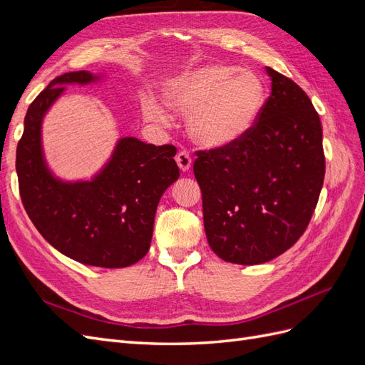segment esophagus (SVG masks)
Instances as JSON below:
<instances>
[{
    "instance_id": "obj_1",
    "label": "esophagus",
    "mask_w": 365,
    "mask_h": 365,
    "mask_svg": "<svg viewBox=\"0 0 365 365\" xmlns=\"http://www.w3.org/2000/svg\"><path fill=\"white\" fill-rule=\"evenodd\" d=\"M175 160H176V164H178V168H180L182 172H187V170L190 169L192 158H190L189 152H187V150H180L178 153H176Z\"/></svg>"
}]
</instances>
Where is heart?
<instances>
[{
  "mask_svg": "<svg viewBox=\"0 0 365 365\" xmlns=\"http://www.w3.org/2000/svg\"><path fill=\"white\" fill-rule=\"evenodd\" d=\"M168 105L189 117V134L197 145L220 149L244 138L264 103V85L250 70L228 65H205L176 77L164 90ZM145 114L160 125L170 115L155 101L145 103Z\"/></svg>",
  "mask_w": 365,
  "mask_h": 365,
  "instance_id": "heart-1",
  "label": "heart"
}]
</instances>
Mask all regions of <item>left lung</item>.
Listing matches in <instances>:
<instances>
[{
    "instance_id": "left-lung-1",
    "label": "left lung",
    "mask_w": 365,
    "mask_h": 365,
    "mask_svg": "<svg viewBox=\"0 0 365 365\" xmlns=\"http://www.w3.org/2000/svg\"><path fill=\"white\" fill-rule=\"evenodd\" d=\"M271 96L235 145L197 150L208 245L231 263L257 264L289 250L307 228L322 192L323 129L311 98L269 67Z\"/></svg>"
}]
</instances>
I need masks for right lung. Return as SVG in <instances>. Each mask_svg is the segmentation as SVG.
I'll use <instances>...</instances> for the list:
<instances>
[{
    "label": "right lung",
    "instance_id": "1",
    "mask_svg": "<svg viewBox=\"0 0 365 365\" xmlns=\"http://www.w3.org/2000/svg\"><path fill=\"white\" fill-rule=\"evenodd\" d=\"M88 71L53 79L27 109L16 148L21 201L50 245L90 267L125 268L149 251L160 197L178 180L172 145L121 138L111 160L91 181L63 182L50 173L41 146L43 114L68 83H91Z\"/></svg>",
    "mask_w": 365,
    "mask_h": 365
}]
</instances>
